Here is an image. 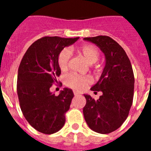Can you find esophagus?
I'll list each match as a JSON object with an SVG mask.
<instances>
[{
	"instance_id": "esophagus-1",
	"label": "esophagus",
	"mask_w": 151,
	"mask_h": 151,
	"mask_svg": "<svg viewBox=\"0 0 151 151\" xmlns=\"http://www.w3.org/2000/svg\"><path fill=\"white\" fill-rule=\"evenodd\" d=\"M74 95H75V96H77V95H80V94L79 92H77V91H74Z\"/></svg>"
}]
</instances>
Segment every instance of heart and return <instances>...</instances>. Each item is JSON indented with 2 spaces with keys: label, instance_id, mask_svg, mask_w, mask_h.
Wrapping results in <instances>:
<instances>
[{
  "label": "heart",
  "instance_id": "obj_1",
  "mask_svg": "<svg viewBox=\"0 0 151 151\" xmlns=\"http://www.w3.org/2000/svg\"><path fill=\"white\" fill-rule=\"evenodd\" d=\"M76 51L79 55L82 56L87 63L94 64L99 59L100 51L95 46L92 45H84L80 47L71 48V51ZM70 59V52L66 49L61 50L57 56V64L61 71H65L68 68V62ZM65 84L67 86L75 90H83L90 83L88 77L79 75L76 73H70L65 75L64 78Z\"/></svg>",
  "mask_w": 151,
  "mask_h": 151
}]
</instances>
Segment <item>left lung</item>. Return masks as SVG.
I'll return each instance as SVG.
<instances>
[{
  "label": "left lung",
  "instance_id": "obj_1",
  "mask_svg": "<svg viewBox=\"0 0 151 151\" xmlns=\"http://www.w3.org/2000/svg\"><path fill=\"white\" fill-rule=\"evenodd\" d=\"M97 45L105 54L106 65L98 82L91 88L103 95L95 101L84 95V118L92 130L107 134L116 130L129 115L134 94V74L123 47L107 36L84 38Z\"/></svg>",
  "mask_w": 151,
  "mask_h": 151
}]
</instances>
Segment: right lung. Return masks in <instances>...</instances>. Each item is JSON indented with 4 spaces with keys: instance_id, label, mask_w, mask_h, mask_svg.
Segmentation results:
<instances>
[{
    "instance_id": "1",
    "label": "right lung",
    "mask_w": 151,
    "mask_h": 151,
    "mask_svg": "<svg viewBox=\"0 0 151 151\" xmlns=\"http://www.w3.org/2000/svg\"><path fill=\"white\" fill-rule=\"evenodd\" d=\"M78 39L42 37L29 46L21 61L17 79L20 107L28 123L40 133L53 134L64 126L73 91L65 88L56 96L50 88L61 74L58 54Z\"/></svg>"
}]
</instances>
